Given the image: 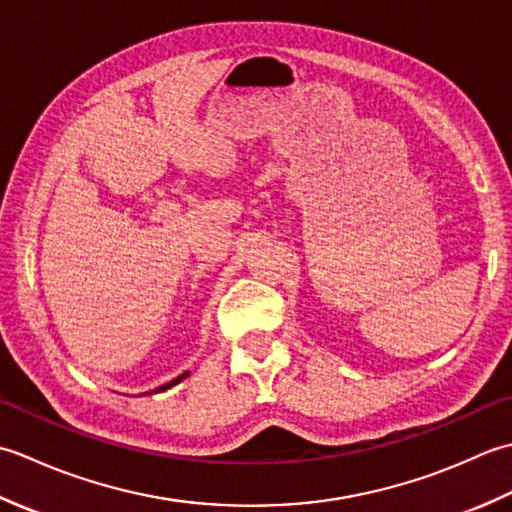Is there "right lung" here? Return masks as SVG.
Instances as JSON below:
<instances>
[{"mask_svg": "<svg viewBox=\"0 0 512 512\" xmlns=\"http://www.w3.org/2000/svg\"><path fill=\"white\" fill-rule=\"evenodd\" d=\"M189 376V372H184V374H180L178 378H173L171 380V383H167V385H162V387H158V389H154V391H149V394H160V391H167V389H171L173 385H178V383H182V380L184 378H187Z\"/></svg>", "mask_w": 512, "mask_h": 512, "instance_id": "1", "label": "right lung"}]
</instances>
